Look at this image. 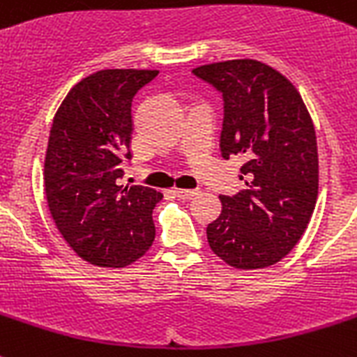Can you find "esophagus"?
Instances as JSON below:
<instances>
[{"instance_id":"esophagus-1","label":"esophagus","mask_w":357,"mask_h":357,"mask_svg":"<svg viewBox=\"0 0 357 357\" xmlns=\"http://www.w3.org/2000/svg\"><path fill=\"white\" fill-rule=\"evenodd\" d=\"M172 192L181 199H190V197L196 196L197 190H194V188H174Z\"/></svg>"}]
</instances>
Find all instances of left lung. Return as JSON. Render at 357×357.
Returning a JSON list of instances; mask_svg holds the SVG:
<instances>
[{"label":"left lung","mask_w":357,"mask_h":357,"mask_svg":"<svg viewBox=\"0 0 357 357\" xmlns=\"http://www.w3.org/2000/svg\"><path fill=\"white\" fill-rule=\"evenodd\" d=\"M225 100L221 155H243L247 190L220 196L221 214L206 227L212 252L254 271L281 261L312 218L319 188L314 123L298 89L256 59L194 68Z\"/></svg>","instance_id":"8db88e82"}]
</instances>
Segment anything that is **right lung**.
<instances>
[{
    "mask_svg": "<svg viewBox=\"0 0 357 357\" xmlns=\"http://www.w3.org/2000/svg\"><path fill=\"white\" fill-rule=\"evenodd\" d=\"M158 70L107 68L83 77L59 105L45 154V196L68 247L86 263L130 265L152 247V211L163 194L123 187L130 160L132 98Z\"/></svg>",
    "mask_w": 357,
    "mask_h": 357,
    "instance_id": "obj_1",
    "label": "right lung"
}]
</instances>
